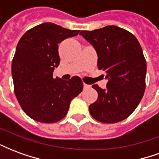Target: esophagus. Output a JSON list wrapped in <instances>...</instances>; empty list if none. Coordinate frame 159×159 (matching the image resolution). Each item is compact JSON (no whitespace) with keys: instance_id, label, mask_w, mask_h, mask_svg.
Returning <instances> with one entry per match:
<instances>
[{"instance_id":"esophagus-1","label":"esophagus","mask_w":159,"mask_h":159,"mask_svg":"<svg viewBox=\"0 0 159 159\" xmlns=\"http://www.w3.org/2000/svg\"><path fill=\"white\" fill-rule=\"evenodd\" d=\"M89 85H88L86 83H83V88H84V89H89Z\"/></svg>"}]
</instances>
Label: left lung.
Wrapping results in <instances>:
<instances>
[{
  "mask_svg": "<svg viewBox=\"0 0 159 159\" xmlns=\"http://www.w3.org/2000/svg\"><path fill=\"white\" fill-rule=\"evenodd\" d=\"M80 35L95 49L98 68L107 80L106 89L92 86L98 99L89 106L90 114L104 123L123 121L136 109L146 89L147 62L140 43L133 34L114 25Z\"/></svg>",
  "mask_w": 159,
  "mask_h": 159,
  "instance_id": "8db88e82",
  "label": "left lung"
}]
</instances>
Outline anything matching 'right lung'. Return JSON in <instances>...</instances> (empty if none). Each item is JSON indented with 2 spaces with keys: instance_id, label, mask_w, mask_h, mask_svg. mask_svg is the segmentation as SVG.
Returning a JSON list of instances; mask_svg holds the SVG:
<instances>
[{
  "instance_id": "obj_1",
  "label": "right lung",
  "mask_w": 159,
  "mask_h": 159,
  "mask_svg": "<svg viewBox=\"0 0 159 159\" xmlns=\"http://www.w3.org/2000/svg\"><path fill=\"white\" fill-rule=\"evenodd\" d=\"M52 23H44L24 34L12 63L14 92L24 111L41 123H56L65 117L70 101L83 84L79 76L69 81L53 78L60 62L58 44L78 35Z\"/></svg>"
}]
</instances>
